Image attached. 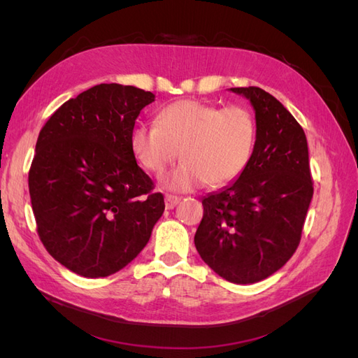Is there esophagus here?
I'll list each match as a JSON object with an SVG mask.
<instances>
[{
    "instance_id": "esophagus-1",
    "label": "esophagus",
    "mask_w": 358,
    "mask_h": 358,
    "mask_svg": "<svg viewBox=\"0 0 358 358\" xmlns=\"http://www.w3.org/2000/svg\"><path fill=\"white\" fill-rule=\"evenodd\" d=\"M180 201V197L178 196H171V194H167L164 197V203H166V209H173L175 206Z\"/></svg>"
}]
</instances>
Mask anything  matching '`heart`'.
<instances>
[{
  "mask_svg": "<svg viewBox=\"0 0 358 358\" xmlns=\"http://www.w3.org/2000/svg\"><path fill=\"white\" fill-rule=\"evenodd\" d=\"M158 125H138L131 149L148 171L161 175L179 157L182 164L162 179L169 189L221 188L242 175L252 157L257 125L243 106L221 107L196 100L166 106Z\"/></svg>",
  "mask_w": 358,
  "mask_h": 358,
  "instance_id": "1",
  "label": "heart"
}]
</instances>
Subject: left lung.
Segmentation results:
<instances>
[{
    "mask_svg": "<svg viewBox=\"0 0 358 358\" xmlns=\"http://www.w3.org/2000/svg\"><path fill=\"white\" fill-rule=\"evenodd\" d=\"M231 91L255 110L254 152L239 179L201 200L194 243L215 273L233 284H254L296 252L313 182L305 131L282 103L257 86Z\"/></svg>",
    "mask_w": 358,
    "mask_h": 358,
    "instance_id": "obj_1",
    "label": "left lung"
}]
</instances>
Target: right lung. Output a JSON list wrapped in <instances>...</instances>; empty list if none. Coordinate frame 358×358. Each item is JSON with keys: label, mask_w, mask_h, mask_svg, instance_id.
Segmentation results:
<instances>
[{"label": "right lung", "mask_w": 358, "mask_h": 358, "mask_svg": "<svg viewBox=\"0 0 358 358\" xmlns=\"http://www.w3.org/2000/svg\"><path fill=\"white\" fill-rule=\"evenodd\" d=\"M154 99L136 86L95 85L40 129L28 175L37 233L80 276L104 278L131 263L164 212L131 149L136 119Z\"/></svg>", "instance_id": "add662e5"}]
</instances>
